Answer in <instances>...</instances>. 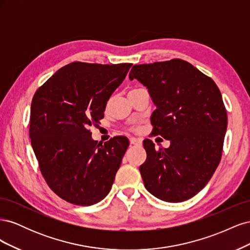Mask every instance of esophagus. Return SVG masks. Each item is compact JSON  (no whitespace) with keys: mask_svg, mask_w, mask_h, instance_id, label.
Returning <instances> with one entry per match:
<instances>
[{"mask_svg":"<svg viewBox=\"0 0 250 250\" xmlns=\"http://www.w3.org/2000/svg\"><path fill=\"white\" fill-rule=\"evenodd\" d=\"M130 145H141V140L135 139V138H130Z\"/></svg>","mask_w":250,"mask_h":250,"instance_id":"1","label":"esophagus"}]
</instances>
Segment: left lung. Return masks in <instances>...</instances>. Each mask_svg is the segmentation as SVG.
<instances>
[{"label":"left lung","instance_id":"8db88e82","mask_svg":"<svg viewBox=\"0 0 250 250\" xmlns=\"http://www.w3.org/2000/svg\"><path fill=\"white\" fill-rule=\"evenodd\" d=\"M137 79L156 109L150 118L152 133L170 141L155 149L144 140L147 158L140 172L149 193L167 202L192 198L206 187L221 160L228 116L216 83L181 59L135 64Z\"/></svg>","mask_w":250,"mask_h":250}]
</instances>
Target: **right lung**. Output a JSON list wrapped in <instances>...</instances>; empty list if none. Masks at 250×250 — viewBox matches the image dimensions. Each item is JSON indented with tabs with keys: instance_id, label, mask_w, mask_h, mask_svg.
I'll list each match as a JSON object with an SVG mask.
<instances>
[{
	"instance_id": "1",
	"label": "right lung",
	"mask_w": 250,
	"mask_h": 250,
	"mask_svg": "<svg viewBox=\"0 0 250 250\" xmlns=\"http://www.w3.org/2000/svg\"><path fill=\"white\" fill-rule=\"evenodd\" d=\"M131 65L72 62L36 90L31 145L51 190L67 202L92 206L110 191L129 141L116 137L98 144L89 126L104 118L107 101Z\"/></svg>"
}]
</instances>
